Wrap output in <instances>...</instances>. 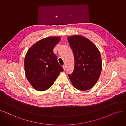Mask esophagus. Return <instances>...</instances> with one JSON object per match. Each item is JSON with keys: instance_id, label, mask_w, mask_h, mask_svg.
I'll list each match as a JSON object with an SVG mask.
<instances>
[{"instance_id": "obj_1", "label": "esophagus", "mask_w": 126, "mask_h": 126, "mask_svg": "<svg viewBox=\"0 0 126 126\" xmlns=\"http://www.w3.org/2000/svg\"><path fill=\"white\" fill-rule=\"evenodd\" d=\"M63 69H64V70H65V65H63Z\"/></svg>"}]
</instances>
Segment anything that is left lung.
<instances>
[{"instance_id": "1", "label": "left lung", "mask_w": 126, "mask_h": 126, "mask_svg": "<svg viewBox=\"0 0 126 126\" xmlns=\"http://www.w3.org/2000/svg\"><path fill=\"white\" fill-rule=\"evenodd\" d=\"M74 53L75 67L68 75L74 86L81 91L87 90L96 84L102 71V58L96 46L82 36L67 37Z\"/></svg>"}]
</instances>
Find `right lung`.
<instances>
[{
    "instance_id": "right-lung-1",
    "label": "right lung",
    "mask_w": 126,
    "mask_h": 126,
    "mask_svg": "<svg viewBox=\"0 0 126 126\" xmlns=\"http://www.w3.org/2000/svg\"><path fill=\"white\" fill-rule=\"evenodd\" d=\"M59 37H48L32 45L24 59L26 77L34 89L44 91L49 88L60 72L64 70L53 52L60 40Z\"/></svg>"
}]
</instances>
